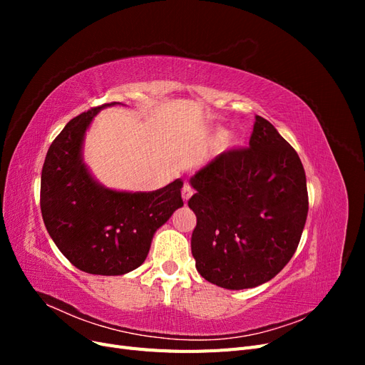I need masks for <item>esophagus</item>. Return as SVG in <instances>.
<instances>
[{
	"label": "esophagus",
	"instance_id": "34e87169",
	"mask_svg": "<svg viewBox=\"0 0 365 365\" xmlns=\"http://www.w3.org/2000/svg\"><path fill=\"white\" fill-rule=\"evenodd\" d=\"M181 195H182V200L187 202V201L190 200V196L193 195V189H192V187H190L189 184H184L182 190H181Z\"/></svg>",
	"mask_w": 365,
	"mask_h": 365
}]
</instances>
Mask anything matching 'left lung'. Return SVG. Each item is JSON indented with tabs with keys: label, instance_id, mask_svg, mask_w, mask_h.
I'll return each mask as SVG.
<instances>
[{
	"label": "left lung",
	"instance_id": "obj_1",
	"mask_svg": "<svg viewBox=\"0 0 365 365\" xmlns=\"http://www.w3.org/2000/svg\"><path fill=\"white\" fill-rule=\"evenodd\" d=\"M196 193L192 254L202 277L248 289L291 260L306 224L309 197L298 153L256 115L250 148L222 152L190 178Z\"/></svg>",
	"mask_w": 365,
	"mask_h": 365
}]
</instances>
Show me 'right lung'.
Segmentation results:
<instances>
[{"mask_svg": "<svg viewBox=\"0 0 365 365\" xmlns=\"http://www.w3.org/2000/svg\"><path fill=\"white\" fill-rule=\"evenodd\" d=\"M106 103L71 118L42 165L41 212L48 235L77 269L121 275L148 257L155 231L181 200L182 181L155 192H115L98 184L82 160L85 132Z\"/></svg>", "mask_w": 365, "mask_h": 365, "instance_id": "1", "label": "right lung"}]
</instances>
